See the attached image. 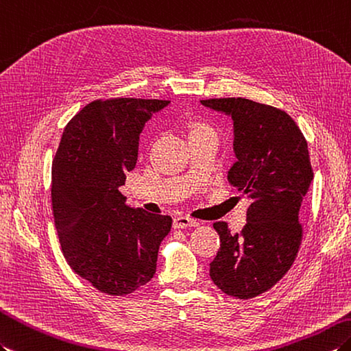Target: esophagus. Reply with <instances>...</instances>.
I'll use <instances>...</instances> for the list:
<instances>
[{
	"mask_svg": "<svg viewBox=\"0 0 351 351\" xmlns=\"http://www.w3.org/2000/svg\"><path fill=\"white\" fill-rule=\"evenodd\" d=\"M199 221L197 219H193L190 217L179 215L173 218V227L175 229H186V227H197Z\"/></svg>",
	"mask_w": 351,
	"mask_h": 351,
	"instance_id": "obj_1",
	"label": "esophagus"
}]
</instances>
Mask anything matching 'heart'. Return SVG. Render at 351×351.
<instances>
[{"mask_svg": "<svg viewBox=\"0 0 351 351\" xmlns=\"http://www.w3.org/2000/svg\"><path fill=\"white\" fill-rule=\"evenodd\" d=\"M203 128H208V127H203V125H197V127H195V128L193 130V132H195V130H203Z\"/></svg>", "mask_w": 351, "mask_h": 351, "instance_id": "obj_1", "label": "heart"}]
</instances>
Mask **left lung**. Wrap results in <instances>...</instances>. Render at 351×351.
Here are the masks:
<instances>
[{
	"instance_id": "1",
	"label": "left lung",
	"mask_w": 351,
	"mask_h": 351,
	"mask_svg": "<svg viewBox=\"0 0 351 351\" xmlns=\"http://www.w3.org/2000/svg\"><path fill=\"white\" fill-rule=\"evenodd\" d=\"M200 103L232 118L236 161L227 179L251 200L241 233L214 223L219 250L209 275L226 295L251 299L274 287L298 256L299 210L313 181L308 145L296 122L272 106L241 97Z\"/></svg>"
}]
</instances>
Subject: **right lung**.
Wrapping results in <instances>:
<instances>
[{"label": "right lung", "instance_id": "obj_1", "mask_svg": "<svg viewBox=\"0 0 351 351\" xmlns=\"http://www.w3.org/2000/svg\"><path fill=\"white\" fill-rule=\"evenodd\" d=\"M169 100L89 103L64 128L52 165V208L64 257L103 293L130 295L152 280L172 218L128 206L119 186L138 138Z\"/></svg>", "mask_w": 351, "mask_h": 351}]
</instances>
